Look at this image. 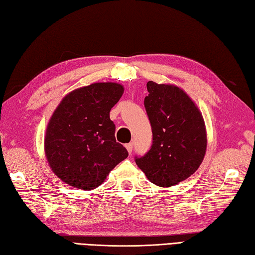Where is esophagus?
Returning <instances> with one entry per match:
<instances>
[{"instance_id": "34e87169", "label": "esophagus", "mask_w": 255, "mask_h": 255, "mask_svg": "<svg viewBox=\"0 0 255 255\" xmlns=\"http://www.w3.org/2000/svg\"><path fill=\"white\" fill-rule=\"evenodd\" d=\"M132 143H128V144H126V149H127V151H128V153L129 154H131V152H132Z\"/></svg>"}]
</instances>
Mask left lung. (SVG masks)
Returning <instances> with one entry per match:
<instances>
[{"mask_svg":"<svg viewBox=\"0 0 255 255\" xmlns=\"http://www.w3.org/2000/svg\"><path fill=\"white\" fill-rule=\"evenodd\" d=\"M144 108L151 123L153 143L135 164L159 187H171L190 177L202 163L206 130L198 106L174 85L146 84Z\"/></svg>","mask_w":255,"mask_h":255,"instance_id":"8db88e82","label":"left lung"}]
</instances>
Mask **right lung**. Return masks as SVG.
I'll list each match as a JSON object with an SVG mask.
<instances>
[{
    "instance_id": "add662e5",
    "label": "right lung",
    "mask_w": 255,
    "mask_h": 255,
    "mask_svg": "<svg viewBox=\"0 0 255 255\" xmlns=\"http://www.w3.org/2000/svg\"><path fill=\"white\" fill-rule=\"evenodd\" d=\"M123 93L116 82H96L69 92L58 104L47 124L44 152L52 171L65 183L92 190L128 156L116 142L110 118Z\"/></svg>"
}]
</instances>
